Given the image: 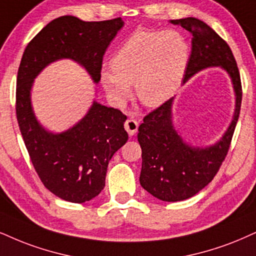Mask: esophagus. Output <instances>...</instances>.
<instances>
[{"label":"esophagus","mask_w":256,"mask_h":256,"mask_svg":"<svg viewBox=\"0 0 256 256\" xmlns=\"http://www.w3.org/2000/svg\"><path fill=\"white\" fill-rule=\"evenodd\" d=\"M124 128H126V130H127V133L130 135V136H133V135L136 134L138 128V121H135L134 118H128L124 123Z\"/></svg>","instance_id":"1"}]
</instances>
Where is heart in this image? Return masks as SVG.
Wrapping results in <instances>:
<instances>
[{
  "label": "heart",
  "instance_id": "obj_1",
  "mask_svg": "<svg viewBox=\"0 0 256 256\" xmlns=\"http://www.w3.org/2000/svg\"><path fill=\"white\" fill-rule=\"evenodd\" d=\"M190 58V46L176 30H138L114 53L112 71H102L100 83L116 106H123L135 84L146 106H160L180 86Z\"/></svg>",
  "mask_w": 256,
  "mask_h": 256
}]
</instances>
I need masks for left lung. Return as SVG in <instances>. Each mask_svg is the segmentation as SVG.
I'll return each mask as SVG.
<instances>
[{"label": "left lung", "mask_w": 256, "mask_h": 256, "mask_svg": "<svg viewBox=\"0 0 256 256\" xmlns=\"http://www.w3.org/2000/svg\"><path fill=\"white\" fill-rule=\"evenodd\" d=\"M192 34V48L182 83L208 68H223L232 80L235 112L220 140L208 147H194L184 141L172 121L174 97L144 118L138 141L142 150L140 184L164 202L188 200L212 180L228 153L238 123L242 86L238 64L228 44L212 28L196 18L170 21Z\"/></svg>", "instance_id": "obj_1"}]
</instances>
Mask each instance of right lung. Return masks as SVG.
<instances>
[{"label":"right lung","mask_w":256,"mask_h":256,"mask_svg":"<svg viewBox=\"0 0 256 256\" xmlns=\"http://www.w3.org/2000/svg\"><path fill=\"white\" fill-rule=\"evenodd\" d=\"M124 22H86L65 15L50 22L32 39L22 56L16 80V118L32 164L53 194L84 203L103 190L108 164L127 142V116L94 100L74 127L52 133L40 124L32 106L34 80L47 65L71 59L83 66L94 83L100 80L103 56Z\"/></svg>","instance_id":"right-lung-1"}]
</instances>
